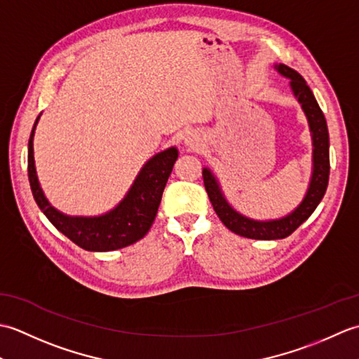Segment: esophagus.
<instances>
[{
    "mask_svg": "<svg viewBox=\"0 0 359 359\" xmlns=\"http://www.w3.org/2000/svg\"><path fill=\"white\" fill-rule=\"evenodd\" d=\"M196 139H194V137H187V139H185V144H187V147H189V148H196Z\"/></svg>",
    "mask_w": 359,
    "mask_h": 359,
    "instance_id": "34e87169",
    "label": "esophagus"
}]
</instances>
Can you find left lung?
Returning <instances> with one entry per match:
<instances>
[{"mask_svg": "<svg viewBox=\"0 0 359 359\" xmlns=\"http://www.w3.org/2000/svg\"><path fill=\"white\" fill-rule=\"evenodd\" d=\"M274 67H276L279 74L290 79V88H292L297 102L301 103L302 111L306 112L311 140H313V172H311L307 194L299 203V207L293 212H290L288 216L276 220L248 219L231 208V205L226 202L225 196L222 194L219 182L208 168H203L202 171L205 189H207L212 208H215L219 219L222 220V224L236 234L259 241L284 239L292 234L301 224L306 222L311 216V212L316 210L319 202L323 201L327 185H329L330 174L329 129H327L325 117L321 108H319L313 93H311L306 80L302 79V75L297 74L292 67L285 65H276Z\"/></svg>", "mask_w": 359, "mask_h": 359, "instance_id": "left-lung-1", "label": "left lung"}]
</instances>
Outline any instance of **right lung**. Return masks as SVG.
Returning <instances> with one entry per match:
<instances>
[{
    "label": "right lung",
    "mask_w": 359,
    "mask_h": 359,
    "mask_svg": "<svg viewBox=\"0 0 359 359\" xmlns=\"http://www.w3.org/2000/svg\"><path fill=\"white\" fill-rule=\"evenodd\" d=\"M38 118L40 116L35 120L29 139L27 174L34 199L46 217L50 220V224L58 231H62L66 238H69L74 243L88 251H112L140 241L149 231L157 216L163 189L175 160H177L179 151L175 148H168L149 158L143 165L125 199L106 215L97 217L66 216L53 208L49 201L46 199L36 177L34 133Z\"/></svg>",
    "instance_id": "add662e5"
}]
</instances>
